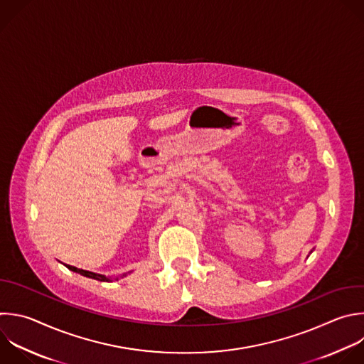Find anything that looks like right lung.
Segmentation results:
<instances>
[{"label": "right lung", "instance_id": "add662e5", "mask_svg": "<svg viewBox=\"0 0 364 364\" xmlns=\"http://www.w3.org/2000/svg\"><path fill=\"white\" fill-rule=\"evenodd\" d=\"M65 267L68 269V270H71V272H75V273H78V274H81V276H84V277H88V279H94V280H98V282H112V280H118V279H123V277H126L127 276V273H124L123 276H119V277H107V276H102V274H98V273H92V272H88V270H82V269H77V267H74V266H70V264H65Z\"/></svg>", "mask_w": 364, "mask_h": 364}]
</instances>
